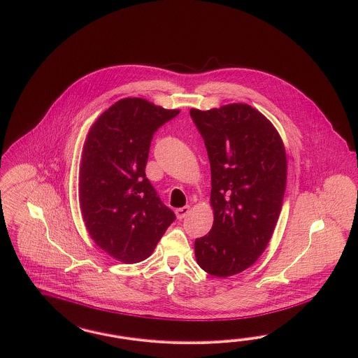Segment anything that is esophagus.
Masks as SVG:
<instances>
[{
	"label": "esophagus",
	"mask_w": 358,
	"mask_h": 358,
	"mask_svg": "<svg viewBox=\"0 0 358 358\" xmlns=\"http://www.w3.org/2000/svg\"><path fill=\"white\" fill-rule=\"evenodd\" d=\"M176 217L179 220L185 219V216L189 213V207L179 208L175 210Z\"/></svg>",
	"instance_id": "obj_1"
}]
</instances>
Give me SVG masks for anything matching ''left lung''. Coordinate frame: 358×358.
I'll return each instance as SVG.
<instances>
[{"label": "left lung", "instance_id": "1", "mask_svg": "<svg viewBox=\"0 0 358 358\" xmlns=\"http://www.w3.org/2000/svg\"><path fill=\"white\" fill-rule=\"evenodd\" d=\"M210 163L213 225L195 241L199 266L238 274L265 252L283 204L287 159L274 125L248 104L191 109Z\"/></svg>", "mask_w": 358, "mask_h": 358}]
</instances>
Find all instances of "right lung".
Returning <instances> with one entry per match:
<instances>
[{"mask_svg":"<svg viewBox=\"0 0 358 358\" xmlns=\"http://www.w3.org/2000/svg\"><path fill=\"white\" fill-rule=\"evenodd\" d=\"M179 112L127 97L108 108L85 138L79 171L83 220L94 243L124 264L150 257L175 220L145 169L154 133Z\"/></svg>","mask_w":358,"mask_h":358,"instance_id":"1","label":"right lung"}]
</instances>
